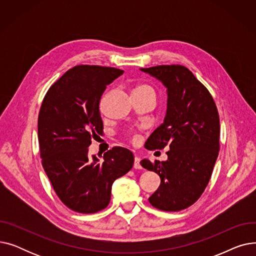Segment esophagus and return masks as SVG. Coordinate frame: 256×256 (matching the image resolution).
Returning <instances> with one entry per match:
<instances>
[{"label":"esophagus","instance_id":"esophagus-1","mask_svg":"<svg viewBox=\"0 0 256 256\" xmlns=\"http://www.w3.org/2000/svg\"><path fill=\"white\" fill-rule=\"evenodd\" d=\"M140 160L141 158L139 156H135V162H134V168L136 169H141V165H140Z\"/></svg>","mask_w":256,"mask_h":256}]
</instances>
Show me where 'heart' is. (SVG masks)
Returning a JSON list of instances; mask_svg holds the SVG:
<instances>
[{
  "label": "heart",
  "mask_w": 256,
  "mask_h": 256,
  "mask_svg": "<svg viewBox=\"0 0 256 256\" xmlns=\"http://www.w3.org/2000/svg\"><path fill=\"white\" fill-rule=\"evenodd\" d=\"M142 89H150L152 90V88L150 87V86H147V85H144V84H141V85H138L135 89L134 90H142Z\"/></svg>",
  "instance_id": "heart-1"
}]
</instances>
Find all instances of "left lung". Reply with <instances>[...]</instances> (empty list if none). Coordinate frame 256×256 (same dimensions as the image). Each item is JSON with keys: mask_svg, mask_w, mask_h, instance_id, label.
<instances>
[{"mask_svg": "<svg viewBox=\"0 0 256 256\" xmlns=\"http://www.w3.org/2000/svg\"><path fill=\"white\" fill-rule=\"evenodd\" d=\"M140 70L162 82L168 96L164 122L145 143L150 150L168 145V158L141 160L143 168L160 178L148 200L158 210L178 212L196 202L212 176L219 154L218 110L208 90L186 67L158 65Z\"/></svg>", "mask_w": 256, "mask_h": 256, "instance_id": "left-lung-1", "label": "left lung"}]
</instances>
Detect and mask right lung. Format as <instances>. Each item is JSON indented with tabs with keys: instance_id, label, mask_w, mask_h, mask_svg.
Segmentation results:
<instances>
[{
	"instance_id": "obj_1",
	"label": "right lung",
	"mask_w": 256,
	"mask_h": 256,
	"mask_svg": "<svg viewBox=\"0 0 256 256\" xmlns=\"http://www.w3.org/2000/svg\"><path fill=\"white\" fill-rule=\"evenodd\" d=\"M124 74L114 67L78 65L54 83L38 116L40 156L62 202L92 214L108 206L112 184L134 165V154L114 147L100 160L89 156L91 139L102 132L100 100L106 85Z\"/></svg>"
}]
</instances>
